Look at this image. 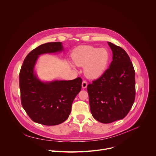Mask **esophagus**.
<instances>
[{
    "mask_svg": "<svg viewBox=\"0 0 156 156\" xmlns=\"http://www.w3.org/2000/svg\"><path fill=\"white\" fill-rule=\"evenodd\" d=\"M87 85H88L87 82L85 80H83V81L82 82V87L83 88H87Z\"/></svg>",
    "mask_w": 156,
    "mask_h": 156,
    "instance_id": "obj_1",
    "label": "esophagus"
}]
</instances>
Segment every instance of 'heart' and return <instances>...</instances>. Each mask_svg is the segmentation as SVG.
Returning <instances> with one entry per match:
<instances>
[{"label":"heart","mask_w":156,"mask_h":156,"mask_svg":"<svg viewBox=\"0 0 156 156\" xmlns=\"http://www.w3.org/2000/svg\"><path fill=\"white\" fill-rule=\"evenodd\" d=\"M74 63L83 66L85 75L92 79L99 77L105 71L110 59V54L106 48L92 46H82L72 54Z\"/></svg>","instance_id":"1"}]
</instances>
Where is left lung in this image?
Listing matches in <instances>:
<instances>
[{
	"label": "left lung",
	"mask_w": 156,
	"mask_h": 156,
	"mask_svg": "<svg viewBox=\"0 0 156 156\" xmlns=\"http://www.w3.org/2000/svg\"><path fill=\"white\" fill-rule=\"evenodd\" d=\"M108 44L113 54L110 66L87 86L91 114L105 124L124 118L135 97V70L130 57L121 47L110 42Z\"/></svg>",
	"instance_id": "8db88e82"
}]
</instances>
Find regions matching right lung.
<instances>
[{
  "label": "right lung",
  "instance_id": "right-lung-1",
  "mask_svg": "<svg viewBox=\"0 0 156 156\" xmlns=\"http://www.w3.org/2000/svg\"><path fill=\"white\" fill-rule=\"evenodd\" d=\"M63 51L61 42L47 43L32 50L26 57L20 73V88L23 108L32 121L55 126L66 121L73 102L81 90L82 79L43 82L34 69L39 55Z\"/></svg>",
  "mask_w": 156,
  "mask_h": 156
}]
</instances>
